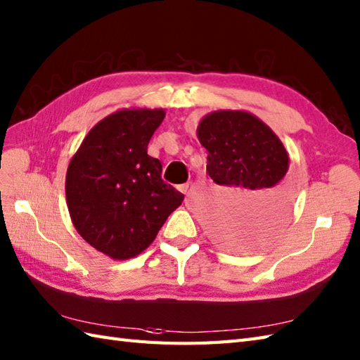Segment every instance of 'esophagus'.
Listing matches in <instances>:
<instances>
[{
    "mask_svg": "<svg viewBox=\"0 0 360 360\" xmlns=\"http://www.w3.org/2000/svg\"><path fill=\"white\" fill-rule=\"evenodd\" d=\"M188 188H190V184L187 182V184H182V186H179V190L182 193H187L188 192Z\"/></svg>",
    "mask_w": 360,
    "mask_h": 360,
    "instance_id": "34e87169",
    "label": "esophagus"
}]
</instances>
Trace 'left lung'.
Listing matches in <instances>:
<instances>
[{
  "label": "left lung",
  "mask_w": 360,
  "mask_h": 360,
  "mask_svg": "<svg viewBox=\"0 0 360 360\" xmlns=\"http://www.w3.org/2000/svg\"><path fill=\"white\" fill-rule=\"evenodd\" d=\"M198 139L209 151L207 173L226 187L213 236L227 248L254 249L277 233L289 217L292 186L286 178L289 155L263 120L241 110L204 116Z\"/></svg>",
  "instance_id": "1"
}]
</instances>
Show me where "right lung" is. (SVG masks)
Returning <instances> with one entry per match:
<instances>
[{
    "mask_svg": "<svg viewBox=\"0 0 360 360\" xmlns=\"http://www.w3.org/2000/svg\"><path fill=\"white\" fill-rule=\"evenodd\" d=\"M164 117L162 108L112 112L89 129L68 165L66 204L75 231L112 259L139 255L184 201L147 153Z\"/></svg>",
    "mask_w": 360,
    "mask_h": 360,
    "instance_id": "right-lung-1",
    "label": "right lung"
}]
</instances>
